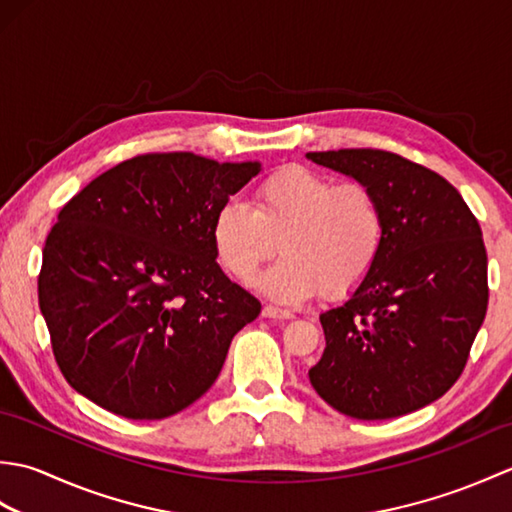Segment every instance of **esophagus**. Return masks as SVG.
I'll use <instances>...</instances> for the list:
<instances>
[{
    "label": "esophagus",
    "mask_w": 512,
    "mask_h": 512,
    "mask_svg": "<svg viewBox=\"0 0 512 512\" xmlns=\"http://www.w3.org/2000/svg\"><path fill=\"white\" fill-rule=\"evenodd\" d=\"M262 314L266 319H292V317H295V314H292L290 310H281L277 306H264Z\"/></svg>",
    "instance_id": "esophagus-1"
}]
</instances>
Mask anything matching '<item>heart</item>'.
Instances as JSON below:
<instances>
[{
    "mask_svg": "<svg viewBox=\"0 0 512 512\" xmlns=\"http://www.w3.org/2000/svg\"><path fill=\"white\" fill-rule=\"evenodd\" d=\"M211 242L220 266L242 284L279 250L262 288L279 301L312 295L341 299L372 273L385 244V213L361 182L336 184L301 165L281 167L257 184L253 209L231 200L215 213Z\"/></svg>",
    "mask_w": 512,
    "mask_h": 512,
    "instance_id": "1",
    "label": "heart"
}]
</instances>
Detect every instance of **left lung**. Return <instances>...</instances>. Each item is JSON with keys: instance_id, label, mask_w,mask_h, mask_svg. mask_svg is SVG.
<instances>
[{"instance_id": "obj_1", "label": "left lung", "mask_w": 512, "mask_h": 512, "mask_svg": "<svg viewBox=\"0 0 512 512\" xmlns=\"http://www.w3.org/2000/svg\"><path fill=\"white\" fill-rule=\"evenodd\" d=\"M376 193L385 244L343 306L321 314L325 350L308 376L336 411L387 420L455 385L486 317L482 228L436 171L383 149L310 151Z\"/></svg>"}]
</instances>
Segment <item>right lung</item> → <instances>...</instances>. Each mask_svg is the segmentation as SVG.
Segmentation results:
<instances>
[{
	"mask_svg": "<svg viewBox=\"0 0 512 512\" xmlns=\"http://www.w3.org/2000/svg\"><path fill=\"white\" fill-rule=\"evenodd\" d=\"M259 162L143 154L94 178L48 233L39 308L65 380L132 420L187 409L262 312L215 262L211 224Z\"/></svg>",
	"mask_w": 512,
	"mask_h": 512,
	"instance_id": "add662e5",
	"label": "right lung"
}]
</instances>
